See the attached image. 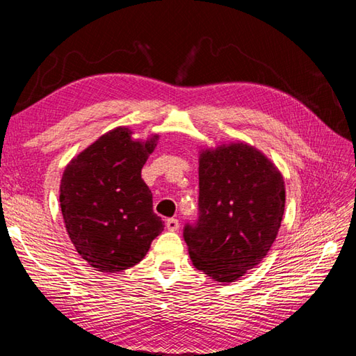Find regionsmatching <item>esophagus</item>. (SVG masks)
I'll return each instance as SVG.
<instances>
[{
    "mask_svg": "<svg viewBox=\"0 0 356 356\" xmlns=\"http://www.w3.org/2000/svg\"><path fill=\"white\" fill-rule=\"evenodd\" d=\"M165 225H166V229H170V231H177L179 229V220H177V218H168Z\"/></svg>",
    "mask_w": 356,
    "mask_h": 356,
    "instance_id": "obj_1",
    "label": "esophagus"
}]
</instances>
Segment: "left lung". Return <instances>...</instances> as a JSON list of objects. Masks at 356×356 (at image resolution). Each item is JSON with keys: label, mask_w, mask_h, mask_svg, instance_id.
Here are the masks:
<instances>
[{"label": "left lung", "mask_w": 356, "mask_h": 356, "mask_svg": "<svg viewBox=\"0 0 356 356\" xmlns=\"http://www.w3.org/2000/svg\"><path fill=\"white\" fill-rule=\"evenodd\" d=\"M282 172L261 151L234 142L199 156V218L184 238L191 261L218 283L257 266L275 241L284 213Z\"/></svg>", "instance_id": "obj_1"}]
</instances>
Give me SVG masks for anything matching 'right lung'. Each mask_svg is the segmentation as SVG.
<instances>
[{"instance_id": "add662e5", "label": "right lung", "mask_w": 356, "mask_h": 356, "mask_svg": "<svg viewBox=\"0 0 356 356\" xmlns=\"http://www.w3.org/2000/svg\"><path fill=\"white\" fill-rule=\"evenodd\" d=\"M157 140L159 134L133 139L130 128L118 127L65 166L59 186L65 228L78 254L96 270L134 266L163 231L140 176Z\"/></svg>"}]
</instances>
